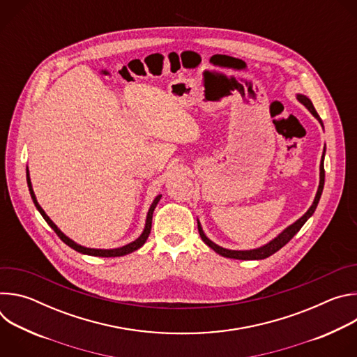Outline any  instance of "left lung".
<instances>
[{
	"instance_id": "8db88e82",
	"label": "left lung",
	"mask_w": 357,
	"mask_h": 357,
	"mask_svg": "<svg viewBox=\"0 0 357 357\" xmlns=\"http://www.w3.org/2000/svg\"><path fill=\"white\" fill-rule=\"evenodd\" d=\"M296 98L299 103H302L305 107H307L311 114L319 121V124L324 127V123L321 120V117L318 116L312 101L303 94H296ZM324 160H325V149H324V155L321 158V165H319V186H318V190H317V195H315V199H314V203L311 205V208L307 211V213H305L303 216H301L296 222H294L292 225H289L287 229H284L277 237H274L271 241H268L267 244L261 245V247H257V248H252V250H229V248H225V247H220L216 243H213L211 238L206 237L205 231H203L199 220H197V230H199V234H200V238L205 241V244H208L212 250H215L218 254H220V256L223 257H227V259H236V260H264L270 256H273L274 252H277L280 248H282L299 230L301 227L305 225V222H307L315 212L318 203H319V199H321V195H322V190H324V185H325V168H324Z\"/></svg>"
}]
</instances>
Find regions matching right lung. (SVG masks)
Returning <instances> with one entry per match:
<instances>
[{"instance_id":"obj_1","label":"right lung","mask_w":357,"mask_h":357,"mask_svg":"<svg viewBox=\"0 0 357 357\" xmlns=\"http://www.w3.org/2000/svg\"><path fill=\"white\" fill-rule=\"evenodd\" d=\"M26 182H28V188H29V193H31V197H32V200H33V203H35V206H36V209L39 211V213L42 215V218L46 220V223L52 227L54 230H55V233L59 236V238L65 243V244H68L69 247H72L73 250H76V251H79V252H82V254H87V256H96V257H121V256H126V254H130V252H132V251H135V250H138L139 247H142L144 245V243L146 241V238H148V236H149V233H151V225H152V213H154V211H155V208H157V205H158V202H160V199H161V196L162 195H158L155 199H154V202L151 203V206H149V209H148V213H146V220H145V227H144V230H142V233L139 234V237L138 238H135L134 241H131V243H128V244H126V245H123V247H117V248H90V247H84V245H80V244H77L76 241H73L72 238H69L52 220L49 219V216L45 213V211L39 206V203H38V200H36V196H35V193H33V189H32V183H31V178H29V171H28V167H26Z\"/></svg>"}]
</instances>
